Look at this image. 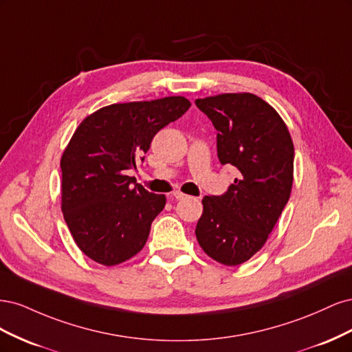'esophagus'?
Here are the masks:
<instances>
[{"label": "esophagus", "mask_w": 352, "mask_h": 352, "mask_svg": "<svg viewBox=\"0 0 352 352\" xmlns=\"http://www.w3.org/2000/svg\"><path fill=\"white\" fill-rule=\"evenodd\" d=\"M172 197H173L175 199H184V198H186V195H185L184 192H180V190H176V192L172 194Z\"/></svg>", "instance_id": "34e87169"}]
</instances>
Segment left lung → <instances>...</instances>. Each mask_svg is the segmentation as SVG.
<instances>
[{
	"label": "left lung",
	"instance_id": "left-lung-1",
	"mask_svg": "<svg viewBox=\"0 0 352 352\" xmlns=\"http://www.w3.org/2000/svg\"><path fill=\"white\" fill-rule=\"evenodd\" d=\"M217 131V157L239 172L223 195L202 198L195 235L204 252L239 265L260 251L291 195L294 144L270 104L254 94L195 100Z\"/></svg>",
	"mask_w": 352,
	"mask_h": 352
}]
</instances>
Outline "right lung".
I'll list each match as a JSON object with an SVG mask.
<instances>
[{
  "label": "right lung",
  "instance_id": "obj_1",
  "mask_svg": "<svg viewBox=\"0 0 352 352\" xmlns=\"http://www.w3.org/2000/svg\"><path fill=\"white\" fill-rule=\"evenodd\" d=\"M190 107L185 97L111 104L92 113L61 157V210L80 251L102 265L140 252L166 197L126 172L144 162L155 133Z\"/></svg>",
  "mask_w": 352,
  "mask_h": 352
}]
</instances>
